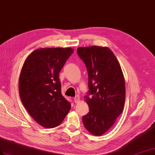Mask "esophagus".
I'll return each instance as SVG.
<instances>
[{"label":"esophagus","mask_w":155,"mask_h":155,"mask_svg":"<svg viewBox=\"0 0 155 155\" xmlns=\"http://www.w3.org/2000/svg\"><path fill=\"white\" fill-rule=\"evenodd\" d=\"M73 100H74V102L77 104V103L79 102V101H80V97H79L78 96H76L73 98Z\"/></svg>","instance_id":"1"}]
</instances>
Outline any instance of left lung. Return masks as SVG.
<instances>
[{
    "label": "left lung",
    "mask_w": 155,
    "mask_h": 155,
    "mask_svg": "<svg viewBox=\"0 0 155 155\" xmlns=\"http://www.w3.org/2000/svg\"><path fill=\"white\" fill-rule=\"evenodd\" d=\"M86 67L88 89L84 96L89 113L82 117L85 128L95 136H101L116 121L124 108L126 88L120 65L107 47L92 46L77 50Z\"/></svg>",
    "instance_id": "8db88e82"
}]
</instances>
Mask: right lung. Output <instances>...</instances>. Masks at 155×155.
<instances>
[{
    "instance_id": "right-lung-1",
    "label": "right lung",
    "mask_w": 155,
    "mask_h": 155,
    "mask_svg": "<svg viewBox=\"0 0 155 155\" xmlns=\"http://www.w3.org/2000/svg\"><path fill=\"white\" fill-rule=\"evenodd\" d=\"M71 48H51L33 51L25 61L19 78V92L23 105L40 125L59 126L71 109L61 94L59 73L73 53Z\"/></svg>"
}]
</instances>
